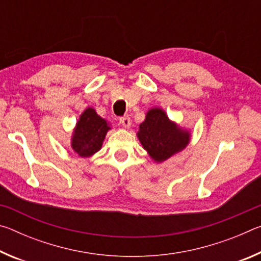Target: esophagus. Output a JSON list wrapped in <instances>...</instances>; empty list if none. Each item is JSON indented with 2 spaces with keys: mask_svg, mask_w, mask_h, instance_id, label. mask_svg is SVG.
Instances as JSON below:
<instances>
[{
  "mask_svg": "<svg viewBox=\"0 0 261 261\" xmlns=\"http://www.w3.org/2000/svg\"><path fill=\"white\" fill-rule=\"evenodd\" d=\"M120 123L121 124L124 126V127H129L130 124H131V120L129 116H123V117H120Z\"/></svg>",
  "mask_w": 261,
  "mask_h": 261,
  "instance_id": "34e87169",
  "label": "esophagus"
}]
</instances>
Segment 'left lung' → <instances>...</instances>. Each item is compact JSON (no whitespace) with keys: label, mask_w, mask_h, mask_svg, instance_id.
I'll list each match as a JSON object with an SVG mask.
<instances>
[{"label":"left lung","mask_w":261,"mask_h":261,"mask_svg":"<svg viewBox=\"0 0 261 261\" xmlns=\"http://www.w3.org/2000/svg\"><path fill=\"white\" fill-rule=\"evenodd\" d=\"M138 138L151 158L162 162L182 151L189 144L190 135L171 123L163 110L154 108L139 125Z\"/></svg>","instance_id":"1"}]
</instances>
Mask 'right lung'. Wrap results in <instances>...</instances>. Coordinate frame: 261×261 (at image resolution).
I'll return each mask as SVG.
<instances>
[{"instance_id": "right-lung-1", "label": "right lung", "mask_w": 261, "mask_h": 261, "mask_svg": "<svg viewBox=\"0 0 261 261\" xmlns=\"http://www.w3.org/2000/svg\"><path fill=\"white\" fill-rule=\"evenodd\" d=\"M109 129L107 122L101 118L94 109L87 108L82 114L74 129L71 144L73 151L83 158L98 152Z\"/></svg>"}]
</instances>
